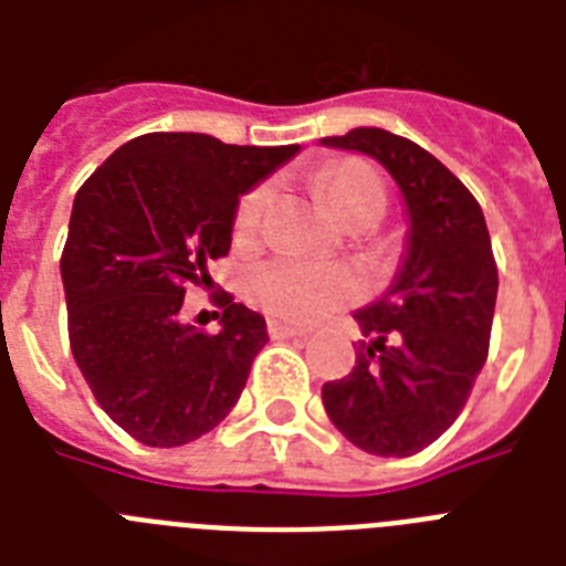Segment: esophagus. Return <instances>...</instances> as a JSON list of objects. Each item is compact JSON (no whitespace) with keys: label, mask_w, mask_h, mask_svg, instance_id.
<instances>
[{"label":"esophagus","mask_w":566,"mask_h":566,"mask_svg":"<svg viewBox=\"0 0 566 566\" xmlns=\"http://www.w3.org/2000/svg\"><path fill=\"white\" fill-rule=\"evenodd\" d=\"M266 332H270V337H273V340H284V337H302V335H305L302 328L287 326V323H282V319H270V323H266Z\"/></svg>","instance_id":"obj_1"}]
</instances>
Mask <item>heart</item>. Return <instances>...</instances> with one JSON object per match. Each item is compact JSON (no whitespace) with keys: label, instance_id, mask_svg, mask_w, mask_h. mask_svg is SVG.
Returning a JSON list of instances; mask_svg holds the SVG:
<instances>
[{"label":"heart","instance_id":"obj_1","mask_svg":"<svg viewBox=\"0 0 566 566\" xmlns=\"http://www.w3.org/2000/svg\"><path fill=\"white\" fill-rule=\"evenodd\" d=\"M314 185L326 199L328 211L346 229H373L387 211V188L381 176L364 161L328 164L314 176ZM270 188L258 185L238 202L234 211V238L252 243L261 231ZM361 282L353 270L340 264H308L296 258H273L258 264L247 279V296L258 308L287 323H317L332 311L358 300Z\"/></svg>","mask_w":566,"mask_h":566}]
</instances>
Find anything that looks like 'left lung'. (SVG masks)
Segmentation results:
<instances>
[{
    "label": "left lung",
    "mask_w": 566,
    "mask_h": 566,
    "mask_svg": "<svg viewBox=\"0 0 566 566\" xmlns=\"http://www.w3.org/2000/svg\"><path fill=\"white\" fill-rule=\"evenodd\" d=\"M319 144L381 164L408 217L394 282L353 314L367 337L353 373L323 385V405L364 452L413 455L455 422L488 358L500 291L491 234L473 193L408 137L361 126Z\"/></svg>",
    "instance_id": "8db88e82"
}]
</instances>
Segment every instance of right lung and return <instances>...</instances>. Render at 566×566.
Masks as SVG:
<instances>
[{
  "label": "right lung",
  "mask_w": 566,
  "mask_h": 566,
  "mask_svg": "<svg viewBox=\"0 0 566 566\" xmlns=\"http://www.w3.org/2000/svg\"><path fill=\"white\" fill-rule=\"evenodd\" d=\"M196 132L128 140L84 181L70 213L61 282L73 358L96 402L146 447H181L220 426L266 323L226 293L217 335L181 319L188 284L229 255L240 196L300 153Z\"/></svg>",
  "instance_id": "obj_1"
}]
</instances>
